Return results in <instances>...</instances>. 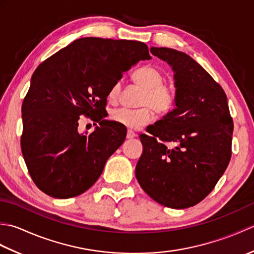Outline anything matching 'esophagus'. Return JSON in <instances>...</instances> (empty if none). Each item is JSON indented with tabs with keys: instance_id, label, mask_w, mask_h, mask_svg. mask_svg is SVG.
<instances>
[{
	"instance_id": "1",
	"label": "esophagus",
	"mask_w": 254,
	"mask_h": 254,
	"mask_svg": "<svg viewBox=\"0 0 254 254\" xmlns=\"http://www.w3.org/2000/svg\"><path fill=\"white\" fill-rule=\"evenodd\" d=\"M136 136H137V134L134 133V132L131 131V130H128L127 133V138H133V137H136Z\"/></svg>"
}]
</instances>
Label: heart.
I'll return each instance as SVG.
<instances>
[{"mask_svg":"<svg viewBox=\"0 0 254 254\" xmlns=\"http://www.w3.org/2000/svg\"><path fill=\"white\" fill-rule=\"evenodd\" d=\"M133 82L143 88L138 100V109L119 108L110 113V119L122 127L127 128H138L152 120L153 109L157 115L168 113L175 106L177 93L171 84L164 83L165 76L158 67L145 65L136 69L132 75ZM121 91V84L117 82L111 86L108 93V100L115 102L118 100Z\"/></svg>","mask_w":254,"mask_h":254,"instance_id":"1","label":"heart"}]
</instances>
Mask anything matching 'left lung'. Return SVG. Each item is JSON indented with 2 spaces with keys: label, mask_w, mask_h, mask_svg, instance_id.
I'll return each instance as SVG.
<instances>
[{
  "label": "left lung",
  "mask_w": 254,
  "mask_h": 254,
  "mask_svg": "<svg viewBox=\"0 0 254 254\" xmlns=\"http://www.w3.org/2000/svg\"><path fill=\"white\" fill-rule=\"evenodd\" d=\"M150 52L172 67L176 108L139 135L143 154L135 176L154 201L187 208L206 197L227 168L233 118L222 86L190 56L170 48Z\"/></svg>",
  "instance_id": "left-lung-1"
}]
</instances>
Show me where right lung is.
<instances>
[{
	"mask_svg": "<svg viewBox=\"0 0 254 254\" xmlns=\"http://www.w3.org/2000/svg\"><path fill=\"white\" fill-rule=\"evenodd\" d=\"M141 41L80 38L36 68L21 106V153L35 185L56 198L77 196L98 180L127 128L105 120L111 86L139 60H149ZM80 115L100 123L78 132Z\"/></svg>",
	"mask_w": 254,
	"mask_h": 254,
	"instance_id": "right-lung-1",
	"label": "right lung"
}]
</instances>
